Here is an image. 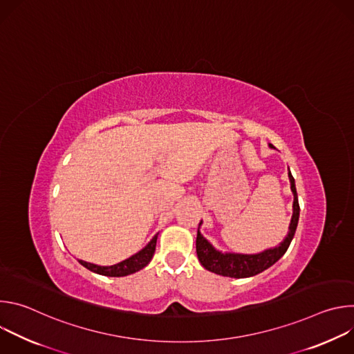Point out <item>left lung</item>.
Wrapping results in <instances>:
<instances>
[{"label":"left lung","mask_w":354,"mask_h":354,"mask_svg":"<svg viewBox=\"0 0 354 354\" xmlns=\"http://www.w3.org/2000/svg\"><path fill=\"white\" fill-rule=\"evenodd\" d=\"M270 147L273 145L270 144ZM288 178L291 183V192L294 194V203H292V217H291V223H290L288 234L286 239L279 246L273 249H266L265 252H261V254H257V255L221 254V252L214 249V246L197 230L196 252L201 266L216 274L234 277V279H243V277H250L258 273H262L263 270L274 265L286 254V250L288 249L294 238L297 224H298V217H299L297 189H295V182L291 172H288Z\"/></svg>","instance_id":"obj_1"}]
</instances>
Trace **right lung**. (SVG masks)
Here are the masks:
<instances>
[{"mask_svg":"<svg viewBox=\"0 0 354 354\" xmlns=\"http://www.w3.org/2000/svg\"><path fill=\"white\" fill-rule=\"evenodd\" d=\"M157 238H158V234H156L154 238L151 239L149 243L144 249H141L138 254H136L131 258H129L118 265H113V266H97L93 263L84 262V261H80V263L82 266H85L88 270L95 272L97 274H104V276H109V277L127 276V274L141 270L142 268H145L149 263L151 259H153L154 252H156V245H157Z\"/></svg>","mask_w":354,"mask_h":354,"instance_id":"right-lung-1","label":"right lung"}]
</instances>
